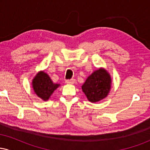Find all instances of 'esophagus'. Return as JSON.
I'll return each mask as SVG.
<instances>
[{"label":"esophagus","mask_w":150,"mask_h":150,"mask_svg":"<svg viewBox=\"0 0 150 150\" xmlns=\"http://www.w3.org/2000/svg\"><path fill=\"white\" fill-rule=\"evenodd\" d=\"M65 83L68 84V85H73L75 83V79H71V80H68L65 81Z\"/></svg>","instance_id":"esophagus-1"}]
</instances>
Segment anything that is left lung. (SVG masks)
<instances>
[{"instance_id":"obj_1","label":"left lung","mask_w":150,"mask_h":150,"mask_svg":"<svg viewBox=\"0 0 150 150\" xmlns=\"http://www.w3.org/2000/svg\"><path fill=\"white\" fill-rule=\"evenodd\" d=\"M111 75L104 68L94 70L82 86V92L89 101L98 102L106 98L111 88Z\"/></svg>"}]
</instances>
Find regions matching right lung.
Masks as SVG:
<instances>
[{"mask_svg": "<svg viewBox=\"0 0 150 150\" xmlns=\"http://www.w3.org/2000/svg\"><path fill=\"white\" fill-rule=\"evenodd\" d=\"M32 85L34 94L45 101L49 100L53 92L61 86L60 84L54 83L44 70L38 72L32 80Z\"/></svg>", "mask_w": 150, "mask_h": 150, "instance_id": "1", "label": "right lung"}]
</instances>
